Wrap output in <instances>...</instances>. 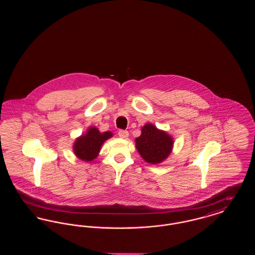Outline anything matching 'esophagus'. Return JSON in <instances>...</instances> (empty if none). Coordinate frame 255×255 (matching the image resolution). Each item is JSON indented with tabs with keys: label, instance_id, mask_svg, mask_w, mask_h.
<instances>
[{
	"label": "esophagus",
	"instance_id": "obj_1",
	"mask_svg": "<svg viewBox=\"0 0 255 255\" xmlns=\"http://www.w3.org/2000/svg\"><path fill=\"white\" fill-rule=\"evenodd\" d=\"M119 135H120L122 138H127L128 135H129V133H128V131H126V130H121V131H119Z\"/></svg>",
	"mask_w": 255,
	"mask_h": 255
}]
</instances>
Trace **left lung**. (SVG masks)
<instances>
[{"instance_id": "1", "label": "left lung", "mask_w": 255, "mask_h": 255, "mask_svg": "<svg viewBox=\"0 0 255 255\" xmlns=\"http://www.w3.org/2000/svg\"><path fill=\"white\" fill-rule=\"evenodd\" d=\"M135 147L140 156L148 163L158 164L169 156L173 138L168 133L158 130L151 123L145 124L141 134L135 138Z\"/></svg>"}]
</instances>
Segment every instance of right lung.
<instances>
[{
  "label": "right lung",
  "mask_w": 255,
  "mask_h": 255,
  "mask_svg": "<svg viewBox=\"0 0 255 255\" xmlns=\"http://www.w3.org/2000/svg\"><path fill=\"white\" fill-rule=\"evenodd\" d=\"M112 136V132L100 133L96 127H90L85 134L76 138L73 144V153L82 160L92 161L98 156L103 142Z\"/></svg>",
  "instance_id": "right-lung-1"
}]
</instances>
